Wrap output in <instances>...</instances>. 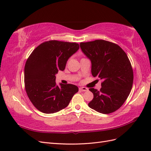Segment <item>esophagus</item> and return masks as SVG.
<instances>
[{
  "label": "esophagus",
  "mask_w": 151,
  "mask_h": 151,
  "mask_svg": "<svg viewBox=\"0 0 151 151\" xmlns=\"http://www.w3.org/2000/svg\"><path fill=\"white\" fill-rule=\"evenodd\" d=\"M79 90L82 91H86L88 90V89L85 88V87H81V88H79Z\"/></svg>",
  "instance_id": "esophagus-1"
}]
</instances>
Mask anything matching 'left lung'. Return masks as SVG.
Listing matches in <instances>:
<instances>
[{
	"instance_id": "8db88e82",
	"label": "left lung",
	"mask_w": 151,
	"mask_h": 151,
	"mask_svg": "<svg viewBox=\"0 0 151 151\" xmlns=\"http://www.w3.org/2000/svg\"><path fill=\"white\" fill-rule=\"evenodd\" d=\"M82 52L91 61V74L102 81L100 91L90 88L93 99L89 108L104 114L118 110L129 97L133 70L127 54L117 45L104 40L81 43Z\"/></svg>"
}]
</instances>
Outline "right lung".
Masks as SVG:
<instances>
[{
  "label": "right lung",
  "instance_id": "add662e5",
  "mask_svg": "<svg viewBox=\"0 0 151 151\" xmlns=\"http://www.w3.org/2000/svg\"><path fill=\"white\" fill-rule=\"evenodd\" d=\"M79 49L76 43L46 41L35 49L24 67V86L28 98L38 110L53 114L66 108L78 88L56 83L58 70L65 69L67 60Z\"/></svg>",
  "mask_w": 151,
  "mask_h": 151
}]
</instances>
